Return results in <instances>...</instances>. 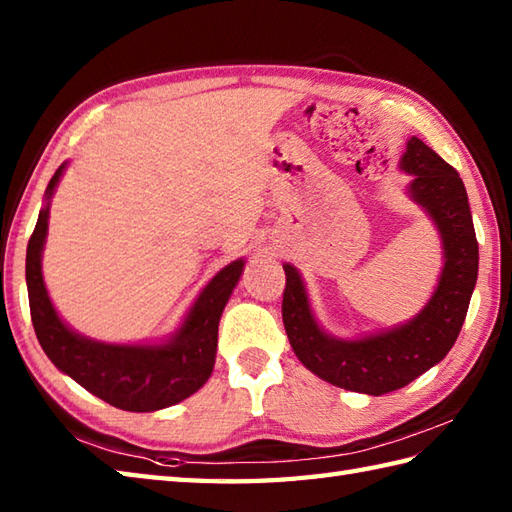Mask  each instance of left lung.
I'll return each instance as SVG.
<instances>
[{
	"label": "left lung",
	"mask_w": 512,
	"mask_h": 512,
	"mask_svg": "<svg viewBox=\"0 0 512 512\" xmlns=\"http://www.w3.org/2000/svg\"><path fill=\"white\" fill-rule=\"evenodd\" d=\"M400 167L413 176L411 198L438 224L447 259L438 290L416 319L361 341L334 339L314 321L297 270L284 266L281 317L297 358L328 383L369 396L409 385L449 354L469 312L480 262L469 195L460 173L420 138L409 140Z\"/></svg>",
	"instance_id": "1"
}]
</instances>
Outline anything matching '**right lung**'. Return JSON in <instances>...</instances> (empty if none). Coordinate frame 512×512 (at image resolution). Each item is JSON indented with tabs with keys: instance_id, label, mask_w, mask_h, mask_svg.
<instances>
[{
	"instance_id": "1",
	"label": "right lung",
	"mask_w": 512,
	"mask_h": 512,
	"mask_svg": "<svg viewBox=\"0 0 512 512\" xmlns=\"http://www.w3.org/2000/svg\"><path fill=\"white\" fill-rule=\"evenodd\" d=\"M61 165L48 184L50 198L63 173ZM50 206L39 211L26 250V284L35 334L50 361L90 394L125 411H156L195 394L209 380L217 350V325L244 262L228 264L202 290L167 345H107L83 339L65 325L48 299L41 277V250Z\"/></svg>"
}]
</instances>
